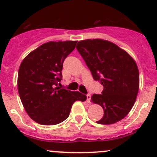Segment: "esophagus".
Instances as JSON below:
<instances>
[{
    "instance_id": "34e87169",
    "label": "esophagus",
    "mask_w": 157,
    "mask_h": 157,
    "mask_svg": "<svg viewBox=\"0 0 157 157\" xmlns=\"http://www.w3.org/2000/svg\"><path fill=\"white\" fill-rule=\"evenodd\" d=\"M86 97H87V102H90V100H91V94H88Z\"/></svg>"
}]
</instances>
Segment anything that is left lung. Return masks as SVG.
<instances>
[{"instance_id": "obj_1", "label": "left lung", "mask_w": 157, "mask_h": 157, "mask_svg": "<svg viewBox=\"0 0 157 157\" xmlns=\"http://www.w3.org/2000/svg\"><path fill=\"white\" fill-rule=\"evenodd\" d=\"M95 80L103 86L101 94L91 101L104 110L97 123L111 125L125 117L132 109L140 86L137 65L131 56L116 44L102 39L80 40L76 46Z\"/></svg>"}]
</instances>
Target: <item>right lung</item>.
Here are the masks:
<instances>
[{
    "instance_id": "obj_1",
    "label": "right lung",
    "mask_w": 157,
    "mask_h": 157,
    "mask_svg": "<svg viewBox=\"0 0 157 157\" xmlns=\"http://www.w3.org/2000/svg\"><path fill=\"white\" fill-rule=\"evenodd\" d=\"M77 41H49L30 52L21 62L17 89L26 113L37 123L53 125L69 116L77 100L86 96L79 91L60 89L63 63ZM60 84V83H59Z\"/></svg>"
}]
</instances>
